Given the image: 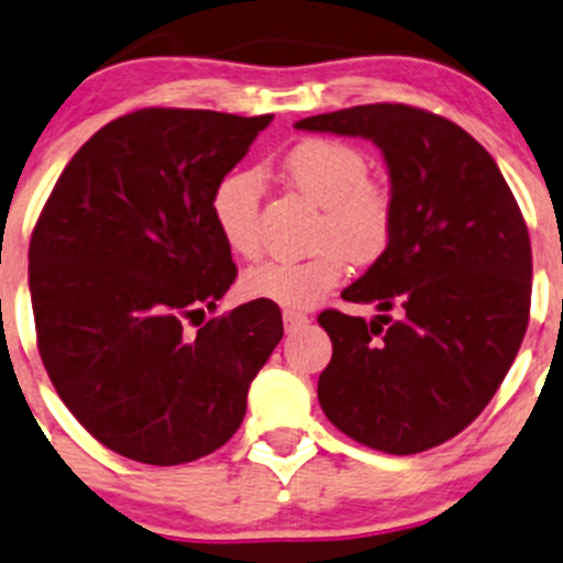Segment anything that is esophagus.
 <instances>
[{
  "mask_svg": "<svg viewBox=\"0 0 563 563\" xmlns=\"http://www.w3.org/2000/svg\"><path fill=\"white\" fill-rule=\"evenodd\" d=\"M283 323H286V331H299L301 327H307V323H310V318L299 310H286L283 312Z\"/></svg>",
  "mask_w": 563,
  "mask_h": 563,
  "instance_id": "esophagus-1",
  "label": "esophagus"
}]
</instances>
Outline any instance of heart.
<instances>
[{"mask_svg":"<svg viewBox=\"0 0 563 563\" xmlns=\"http://www.w3.org/2000/svg\"><path fill=\"white\" fill-rule=\"evenodd\" d=\"M283 175L301 194L323 205L316 242L323 245L297 262H269L242 277L247 299L272 301L288 310H307L340 286L353 262H375L394 234V194L372 180L358 147L329 137L299 140L280 162ZM262 183L253 173H229L210 194V216L223 245L240 258L262 251L258 232Z\"/></svg>","mask_w":563,"mask_h":563,"instance_id":"obj_1","label":"heart"}]
</instances>
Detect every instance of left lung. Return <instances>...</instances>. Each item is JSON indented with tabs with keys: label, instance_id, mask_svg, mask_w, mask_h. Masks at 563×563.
Instances as JSON below:
<instances>
[{
	"label": "left lung",
	"instance_id": "8db88e82",
	"mask_svg": "<svg viewBox=\"0 0 563 563\" xmlns=\"http://www.w3.org/2000/svg\"><path fill=\"white\" fill-rule=\"evenodd\" d=\"M297 129L375 142L396 210L388 247L342 291L380 316H318L331 336L318 401L375 451L442 445L494 399L529 327L531 242L516 197L481 142L429 110L358 104Z\"/></svg>",
	"mask_w": 563,
	"mask_h": 563
}]
</instances>
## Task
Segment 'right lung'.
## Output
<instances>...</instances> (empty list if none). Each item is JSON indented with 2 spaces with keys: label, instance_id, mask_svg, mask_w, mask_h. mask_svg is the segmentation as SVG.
I'll return each mask as SVG.
<instances>
[{
  "label": "right lung",
  "instance_id": "obj_1",
  "mask_svg": "<svg viewBox=\"0 0 563 563\" xmlns=\"http://www.w3.org/2000/svg\"><path fill=\"white\" fill-rule=\"evenodd\" d=\"M272 115L145 108L99 129L64 167L29 245L37 347L88 434L175 466L240 429L247 388L283 336L272 301L188 334L236 277L210 194Z\"/></svg>",
  "mask_w": 563,
  "mask_h": 563
}]
</instances>
